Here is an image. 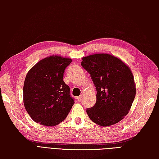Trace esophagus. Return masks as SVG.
I'll return each instance as SVG.
<instances>
[{
	"label": "esophagus",
	"mask_w": 159,
	"mask_h": 159,
	"mask_svg": "<svg viewBox=\"0 0 159 159\" xmlns=\"http://www.w3.org/2000/svg\"><path fill=\"white\" fill-rule=\"evenodd\" d=\"M82 98H83V95H80V96H79V97H78L77 98V100L78 101V102H81V100L82 99Z\"/></svg>",
	"instance_id": "1"
}]
</instances>
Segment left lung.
I'll return each mask as SVG.
<instances>
[{"instance_id": "left-lung-1", "label": "left lung", "mask_w": 159, "mask_h": 159, "mask_svg": "<svg viewBox=\"0 0 159 159\" xmlns=\"http://www.w3.org/2000/svg\"><path fill=\"white\" fill-rule=\"evenodd\" d=\"M81 66L87 70L97 91L96 103L86 111L91 121L102 127L117 123L128 114L136 95V85L129 67L109 54L83 57Z\"/></svg>"}]
</instances>
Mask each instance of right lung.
Here are the masks:
<instances>
[{
  "instance_id": "1",
  "label": "right lung",
  "mask_w": 159,
  "mask_h": 159,
  "mask_svg": "<svg viewBox=\"0 0 159 159\" xmlns=\"http://www.w3.org/2000/svg\"><path fill=\"white\" fill-rule=\"evenodd\" d=\"M71 59L53 55L40 60L28 71L23 87L25 107L34 121L56 126L66 118L74 103L63 80Z\"/></svg>"
}]
</instances>
